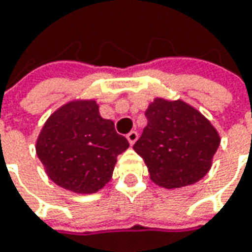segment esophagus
Returning <instances> with one entry per match:
<instances>
[{
  "mask_svg": "<svg viewBox=\"0 0 252 252\" xmlns=\"http://www.w3.org/2000/svg\"><path fill=\"white\" fill-rule=\"evenodd\" d=\"M126 139H128L129 145H134L136 142V139H138V132L136 131H131L129 134H126Z\"/></svg>",
  "mask_w": 252,
  "mask_h": 252,
  "instance_id": "obj_1",
  "label": "esophagus"
}]
</instances>
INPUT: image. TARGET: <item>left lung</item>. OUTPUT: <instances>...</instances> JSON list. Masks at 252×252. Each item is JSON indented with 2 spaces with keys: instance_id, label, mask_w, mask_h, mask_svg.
<instances>
[{
  "instance_id": "obj_1",
  "label": "left lung",
  "mask_w": 252,
  "mask_h": 252,
  "mask_svg": "<svg viewBox=\"0 0 252 252\" xmlns=\"http://www.w3.org/2000/svg\"><path fill=\"white\" fill-rule=\"evenodd\" d=\"M145 116L148 126L134 151L146 163L153 183L181 188L204 177L220 145L212 124L181 100L155 99Z\"/></svg>"
}]
</instances>
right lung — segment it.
<instances>
[{"instance_id": "right-lung-1", "label": "right lung", "mask_w": 252, "mask_h": 252, "mask_svg": "<svg viewBox=\"0 0 252 252\" xmlns=\"http://www.w3.org/2000/svg\"><path fill=\"white\" fill-rule=\"evenodd\" d=\"M111 120L100 117L94 100H76L53 113L36 142V152L57 186L93 194L111 180L117 156L128 149Z\"/></svg>"}]
</instances>
